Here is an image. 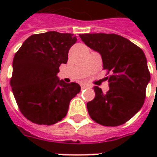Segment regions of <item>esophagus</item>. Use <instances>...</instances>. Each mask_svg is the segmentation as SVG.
Returning <instances> with one entry per match:
<instances>
[{
  "label": "esophagus",
  "mask_w": 157,
  "mask_h": 157,
  "mask_svg": "<svg viewBox=\"0 0 157 157\" xmlns=\"http://www.w3.org/2000/svg\"><path fill=\"white\" fill-rule=\"evenodd\" d=\"M89 86H89L88 84H86V83H82L81 84V88H83V89H84V88H87L89 87Z\"/></svg>",
  "instance_id": "34e87169"
}]
</instances>
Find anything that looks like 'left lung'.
Here are the masks:
<instances>
[{
    "mask_svg": "<svg viewBox=\"0 0 157 157\" xmlns=\"http://www.w3.org/2000/svg\"><path fill=\"white\" fill-rule=\"evenodd\" d=\"M79 37L100 53L103 69L111 71L109 78H105L109 83L106 94L94 86L95 98L87 103L89 115L103 126L122 125L137 113L144 103L150 81L145 54L131 41L115 34H81Z\"/></svg>",
    "mask_w": 157,
    "mask_h": 157,
    "instance_id": "8db88e82",
    "label": "left lung"
}]
</instances>
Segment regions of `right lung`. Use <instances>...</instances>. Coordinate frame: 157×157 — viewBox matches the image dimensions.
<instances>
[{
  "label": "right lung",
  "mask_w": 157,
  "mask_h": 157,
  "mask_svg": "<svg viewBox=\"0 0 157 157\" xmlns=\"http://www.w3.org/2000/svg\"><path fill=\"white\" fill-rule=\"evenodd\" d=\"M77 41L71 33L49 31L25 40L15 53L10 86L21 113L38 125H52L67 113L80 86L59 79L61 63Z\"/></svg>",
  "instance_id": "add662e5"
}]
</instances>
